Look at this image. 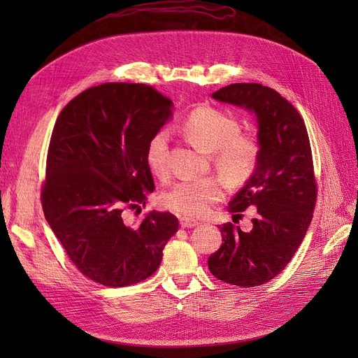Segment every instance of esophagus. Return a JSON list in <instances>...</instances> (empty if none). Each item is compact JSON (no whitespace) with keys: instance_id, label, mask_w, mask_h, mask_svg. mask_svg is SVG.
I'll return each instance as SVG.
<instances>
[{"instance_id":"obj_1","label":"esophagus","mask_w":358,"mask_h":358,"mask_svg":"<svg viewBox=\"0 0 358 358\" xmlns=\"http://www.w3.org/2000/svg\"><path fill=\"white\" fill-rule=\"evenodd\" d=\"M179 221H180V225L183 227V229H192V227L199 225V222H197V221L189 220V218H180Z\"/></svg>"}]
</instances>
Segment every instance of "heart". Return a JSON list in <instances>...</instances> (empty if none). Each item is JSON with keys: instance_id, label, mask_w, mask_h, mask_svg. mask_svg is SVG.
<instances>
[{"instance_id": "1", "label": "heart", "mask_w": 358, "mask_h": 358, "mask_svg": "<svg viewBox=\"0 0 358 358\" xmlns=\"http://www.w3.org/2000/svg\"><path fill=\"white\" fill-rule=\"evenodd\" d=\"M182 131L192 143L212 152V162L225 180L239 185L254 175L259 158V142L255 134L241 131L237 119L212 106L192 109L182 122ZM146 164L158 178L169 173V136L158 131L146 146ZM224 180L208 176L182 180L162 196L166 208L187 218H201L224 197Z\"/></svg>"}]
</instances>
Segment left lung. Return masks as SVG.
<instances>
[{
	"label": "left lung",
	"instance_id": "8db88e82",
	"mask_svg": "<svg viewBox=\"0 0 358 358\" xmlns=\"http://www.w3.org/2000/svg\"><path fill=\"white\" fill-rule=\"evenodd\" d=\"M212 96L255 112L259 158L229 204L234 216L255 206L252 230L245 233L231 222L220 227L224 243L208 266L227 284L258 287L282 272L312 221L318 189L308 129L296 107L268 86L231 83Z\"/></svg>",
	"mask_w": 358,
	"mask_h": 358
}]
</instances>
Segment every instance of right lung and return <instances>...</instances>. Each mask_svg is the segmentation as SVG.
Instances as JSON below:
<instances>
[{"label":"right lung","mask_w":358,"mask_h":358,"mask_svg":"<svg viewBox=\"0 0 358 358\" xmlns=\"http://www.w3.org/2000/svg\"><path fill=\"white\" fill-rule=\"evenodd\" d=\"M171 115V100L145 83L109 82L61 110L46 159L41 206L71 263L104 287H128L157 272L179 229L170 212L128 227L127 209L155 189L146 146Z\"/></svg>","instance_id":"1"}]
</instances>
